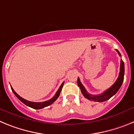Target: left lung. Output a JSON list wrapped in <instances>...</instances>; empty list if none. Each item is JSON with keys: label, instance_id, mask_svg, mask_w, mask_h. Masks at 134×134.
I'll list each match as a JSON object with an SVG mask.
<instances>
[{"label": "left lung", "instance_id": "8db88e82", "mask_svg": "<svg viewBox=\"0 0 134 134\" xmlns=\"http://www.w3.org/2000/svg\"><path fill=\"white\" fill-rule=\"evenodd\" d=\"M116 51L118 52L119 55L121 56V54L118 50L116 49ZM124 71H125V68H124V63L122 60H121V63H120V72H119V76H118V79L115 81L114 84L108 88L105 91H104L102 94H98V95H92L88 93V92L86 91L84 86L82 85L81 82L80 81L79 78H78V81L77 83L79 86L80 87L81 93L84 95L85 98L88 99V100H93V101H95V102H104L106 100H109L111 97H112L113 95L117 93L119 89L120 88L121 86L122 85L123 82H124Z\"/></svg>", "mask_w": 134, "mask_h": 134}]
</instances>
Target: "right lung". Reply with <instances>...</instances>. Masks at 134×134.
I'll return each mask as SVG.
<instances>
[{
  "label": "right lung",
  "instance_id": "1",
  "mask_svg": "<svg viewBox=\"0 0 134 134\" xmlns=\"http://www.w3.org/2000/svg\"><path fill=\"white\" fill-rule=\"evenodd\" d=\"M64 83V82H62V84L60 85V88H59V89L58 90V91L56 92V93H55V94L54 95V97H52L51 99H49V100H47V101H44V102H41V103L31 102V101H29V100H25V99H24L23 98L21 97H20V96L19 95V94H17L15 91H14L13 88H12L11 86H10V87H11L12 91L13 92V93L15 94V96H16V97L18 98V99L21 100V102L23 103L25 105H26L27 106H28V107H31V108L33 109H40L44 108V107H48V106H49V105H52V104L53 103H54V101H55L58 98V97L60 96V92H61L62 91V87H63Z\"/></svg>",
  "mask_w": 134,
  "mask_h": 134
}]
</instances>
